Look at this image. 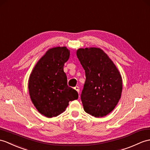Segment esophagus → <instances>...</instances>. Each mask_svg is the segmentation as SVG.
<instances>
[{
	"instance_id": "34e87169",
	"label": "esophagus",
	"mask_w": 150,
	"mask_h": 150,
	"mask_svg": "<svg viewBox=\"0 0 150 150\" xmlns=\"http://www.w3.org/2000/svg\"><path fill=\"white\" fill-rule=\"evenodd\" d=\"M75 89L76 90V91H77V93L79 94V92H80V89H79V87H78V86H76V87H75Z\"/></svg>"
}]
</instances>
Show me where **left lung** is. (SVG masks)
Listing matches in <instances>:
<instances>
[{"mask_svg": "<svg viewBox=\"0 0 150 150\" xmlns=\"http://www.w3.org/2000/svg\"><path fill=\"white\" fill-rule=\"evenodd\" d=\"M76 56L86 73L81 94L83 110L102 117L114 109L121 98L122 78L113 61L100 48H79Z\"/></svg>", "mask_w": 150, "mask_h": 150, "instance_id": "8db88e82", "label": "left lung"}]
</instances>
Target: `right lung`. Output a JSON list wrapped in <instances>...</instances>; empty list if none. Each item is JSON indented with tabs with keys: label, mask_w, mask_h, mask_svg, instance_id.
<instances>
[{
	"label": "right lung",
	"mask_w": 150,
	"mask_h": 150,
	"mask_svg": "<svg viewBox=\"0 0 150 150\" xmlns=\"http://www.w3.org/2000/svg\"><path fill=\"white\" fill-rule=\"evenodd\" d=\"M70 52L66 47L48 49L30 75L28 88L31 101L38 112L53 117L65 111L69 101L78 99V93L67 84L64 64Z\"/></svg>",
	"instance_id": "obj_1"
}]
</instances>
